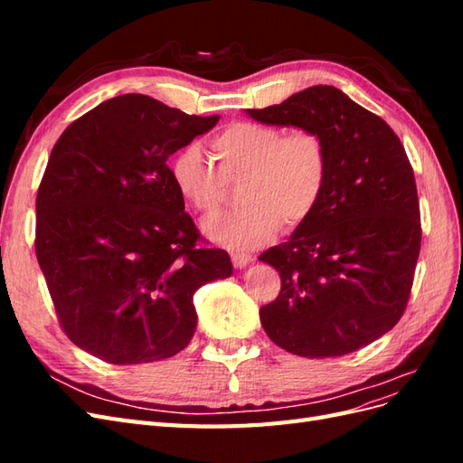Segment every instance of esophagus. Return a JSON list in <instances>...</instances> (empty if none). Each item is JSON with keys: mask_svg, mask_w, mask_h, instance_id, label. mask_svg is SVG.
I'll return each mask as SVG.
<instances>
[{"mask_svg": "<svg viewBox=\"0 0 463 463\" xmlns=\"http://www.w3.org/2000/svg\"><path fill=\"white\" fill-rule=\"evenodd\" d=\"M250 260H253V257H250L249 253H240V250H232V262L235 269H243V266H247Z\"/></svg>", "mask_w": 463, "mask_h": 463, "instance_id": "obj_1", "label": "esophagus"}]
</instances>
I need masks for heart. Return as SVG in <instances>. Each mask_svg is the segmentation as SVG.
<instances>
[{"mask_svg":"<svg viewBox=\"0 0 463 463\" xmlns=\"http://www.w3.org/2000/svg\"><path fill=\"white\" fill-rule=\"evenodd\" d=\"M216 167L199 146L174 154L170 175L184 201L201 214L226 203L230 185L240 184L243 206L204 223L220 245L250 249L266 243L284 226L301 228L325 197L330 156L317 129L284 131L278 125L233 121L210 138Z\"/></svg>","mask_w":463,"mask_h":463,"instance_id":"obj_1","label":"heart"}]
</instances>
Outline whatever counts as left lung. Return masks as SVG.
<instances>
[{
	"label": "left lung",
	"mask_w": 463,
	"mask_h": 463,
	"mask_svg": "<svg viewBox=\"0 0 463 463\" xmlns=\"http://www.w3.org/2000/svg\"><path fill=\"white\" fill-rule=\"evenodd\" d=\"M247 114L317 129L328 145L325 197L289 241L259 257L282 289L260 307L269 338L301 357H338L394 328L421 249L413 167L398 135L342 90L317 85Z\"/></svg>",
	"instance_id": "left-lung-1"
}]
</instances>
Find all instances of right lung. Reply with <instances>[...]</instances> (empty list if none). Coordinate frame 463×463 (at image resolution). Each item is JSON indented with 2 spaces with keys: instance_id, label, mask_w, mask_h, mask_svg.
Returning <instances> with one entry per match:
<instances>
[{
  "instance_id": "1",
  "label": "right lung",
  "mask_w": 463,
  "mask_h": 463,
  "mask_svg": "<svg viewBox=\"0 0 463 463\" xmlns=\"http://www.w3.org/2000/svg\"><path fill=\"white\" fill-rule=\"evenodd\" d=\"M218 119L121 94L53 145L34 249L60 326L87 354L114 365L179 354L197 328L194 291L232 276L226 250L203 245L167 165Z\"/></svg>"
}]
</instances>
